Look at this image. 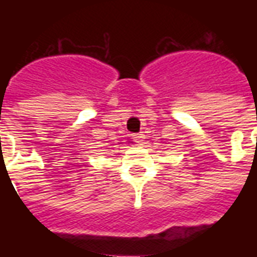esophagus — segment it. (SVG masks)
Wrapping results in <instances>:
<instances>
[{
  "label": "esophagus",
  "mask_w": 257,
  "mask_h": 257,
  "mask_svg": "<svg viewBox=\"0 0 257 257\" xmlns=\"http://www.w3.org/2000/svg\"><path fill=\"white\" fill-rule=\"evenodd\" d=\"M135 138H136V140H138V143H139V145L143 146V143H145V139H146V136H145V134H143V132H140V134L135 135Z\"/></svg>",
  "instance_id": "obj_1"
}]
</instances>
